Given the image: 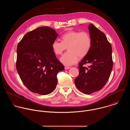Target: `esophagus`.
<instances>
[{"label": "esophagus", "instance_id": "obj_1", "mask_svg": "<svg viewBox=\"0 0 130 130\" xmlns=\"http://www.w3.org/2000/svg\"><path fill=\"white\" fill-rule=\"evenodd\" d=\"M64 69H65V70H68V69H70V67H65Z\"/></svg>", "mask_w": 130, "mask_h": 130}]
</instances>
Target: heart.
<instances>
[{"label": "heart", "mask_w": 130, "mask_h": 130, "mask_svg": "<svg viewBox=\"0 0 130 130\" xmlns=\"http://www.w3.org/2000/svg\"><path fill=\"white\" fill-rule=\"evenodd\" d=\"M61 41L55 40L52 44L54 53L60 55L67 47L68 52L60 58V61L65 66L75 64L78 57L83 58L89 53L92 47V39L89 33L76 30L69 31L61 37Z\"/></svg>", "instance_id": "b5f03b06"}]
</instances>
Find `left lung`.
Instances as JSON below:
<instances>
[{
	"mask_svg": "<svg viewBox=\"0 0 130 130\" xmlns=\"http://www.w3.org/2000/svg\"><path fill=\"white\" fill-rule=\"evenodd\" d=\"M92 47L78 63L79 74L74 79L77 89L90 94L101 90L108 82L113 66L112 48L104 32L93 24L89 26ZM89 66L86 67L85 64Z\"/></svg>",
	"mask_w": 130,
	"mask_h": 130,
	"instance_id": "8db88e82",
	"label": "left lung"
}]
</instances>
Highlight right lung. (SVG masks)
<instances>
[{
    "instance_id": "1",
    "label": "right lung",
    "mask_w": 130,
    "mask_h": 130,
    "mask_svg": "<svg viewBox=\"0 0 130 130\" xmlns=\"http://www.w3.org/2000/svg\"><path fill=\"white\" fill-rule=\"evenodd\" d=\"M57 37L54 29L39 27L26 33L18 45L17 70L24 86L33 93H52L57 74L64 68L52 47Z\"/></svg>"
}]
</instances>
